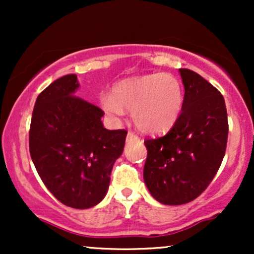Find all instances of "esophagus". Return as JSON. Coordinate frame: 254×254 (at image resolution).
Returning a JSON list of instances; mask_svg holds the SVG:
<instances>
[{
    "mask_svg": "<svg viewBox=\"0 0 254 254\" xmlns=\"http://www.w3.org/2000/svg\"><path fill=\"white\" fill-rule=\"evenodd\" d=\"M136 139H138V136L135 135L133 132H131V131H129V132H127V141H136Z\"/></svg>",
    "mask_w": 254,
    "mask_h": 254,
    "instance_id": "1",
    "label": "esophagus"
}]
</instances>
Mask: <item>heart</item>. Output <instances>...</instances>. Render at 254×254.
Returning <instances> with one entry per match:
<instances>
[{"label":"heart","instance_id":"1","mask_svg":"<svg viewBox=\"0 0 254 254\" xmlns=\"http://www.w3.org/2000/svg\"><path fill=\"white\" fill-rule=\"evenodd\" d=\"M99 103L113 121L121 118L124 110L131 111L137 129L154 135L176 124L183 110L184 89L173 75L155 72L119 81L112 87V95H101Z\"/></svg>","mask_w":254,"mask_h":254}]
</instances>
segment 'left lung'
Listing matches in <instances>:
<instances>
[{
  "mask_svg": "<svg viewBox=\"0 0 254 254\" xmlns=\"http://www.w3.org/2000/svg\"><path fill=\"white\" fill-rule=\"evenodd\" d=\"M185 94L179 118L167 135L145 139L143 178L157 202L193 200L216 176L226 153L228 118L224 99L190 69H179Z\"/></svg>",
  "mask_w": 254,
  "mask_h": 254,
  "instance_id": "1",
  "label": "left lung"
}]
</instances>
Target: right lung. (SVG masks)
Returning a JSON list of instances; mask_svg holds the SVG:
<instances>
[{"mask_svg": "<svg viewBox=\"0 0 254 254\" xmlns=\"http://www.w3.org/2000/svg\"><path fill=\"white\" fill-rule=\"evenodd\" d=\"M78 87L76 75H65L38 95L30 153L40 179L61 203L88 209L106 196L127 131L105 129L104 111L76 97Z\"/></svg>", "mask_w": 254, "mask_h": 254, "instance_id": "1", "label": "right lung"}]
</instances>
